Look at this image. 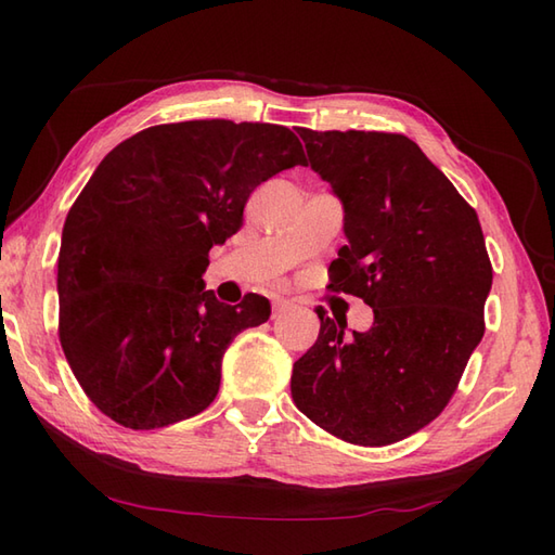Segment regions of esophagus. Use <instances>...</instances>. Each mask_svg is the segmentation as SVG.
<instances>
[{
  "mask_svg": "<svg viewBox=\"0 0 555 555\" xmlns=\"http://www.w3.org/2000/svg\"><path fill=\"white\" fill-rule=\"evenodd\" d=\"M291 308L288 300H274V305H271V314L279 317L281 312H286Z\"/></svg>",
  "mask_w": 555,
  "mask_h": 555,
  "instance_id": "1",
  "label": "esophagus"
}]
</instances>
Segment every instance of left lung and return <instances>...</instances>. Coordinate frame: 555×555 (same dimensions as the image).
I'll list each match as a JSON object with an SVG mask.
<instances>
[{"instance_id": "1", "label": "left lung", "mask_w": 555, "mask_h": 555, "mask_svg": "<svg viewBox=\"0 0 555 555\" xmlns=\"http://www.w3.org/2000/svg\"><path fill=\"white\" fill-rule=\"evenodd\" d=\"M310 167L344 203L348 245L328 291L374 310L344 334L320 314L317 344L293 364L300 412L356 446H388L427 427L453 398L485 336L491 259L477 211L408 135L300 128Z\"/></svg>"}]
</instances>
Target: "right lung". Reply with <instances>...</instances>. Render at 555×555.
I'll use <instances>...</instances> for the list:
<instances>
[{"label":"right lung","instance_id":"1","mask_svg":"<svg viewBox=\"0 0 555 555\" xmlns=\"http://www.w3.org/2000/svg\"><path fill=\"white\" fill-rule=\"evenodd\" d=\"M308 164L296 133L227 119L150 126L116 145L70 205L59 247V340L86 396L128 429L197 415L233 338L269 320L255 293L205 291L211 245L259 183Z\"/></svg>","mask_w":555,"mask_h":555}]
</instances>
